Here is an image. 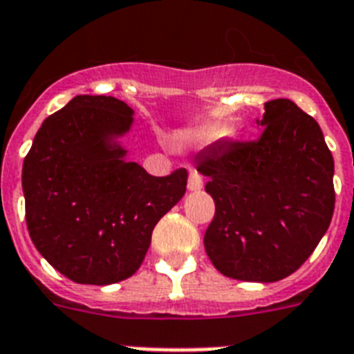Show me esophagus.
Returning <instances> with one entry per match:
<instances>
[{
  "label": "esophagus",
  "instance_id": "1",
  "mask_svg": "<svg viewBox=\"0 0 354 354\" xmlns=\"http://www.w3.org/2000/svg\"><path fill=\"white\" fill-rule=\"evenodd\" d=\"M189 191L191 192H196V191H201V187H203V180H201V176L198 174V172H191L189 174Z\"/></svg>",
  "mask_w": 354,
  "mask_h": 354
}]
</instances>
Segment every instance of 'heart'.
<instances>
[{"mask_svg":"<svg viewBox=\"0 0 354 354\" xmlns=\"http://www.w3.org/2000/svg\"><path fill=\"white\" fill-rule=\"evenodd\" d=\"M227 135L228 127H207V129H201V131H196L191 136H187L185 142L187 145H192V147H205V145L221 140L223 136Z\"/></svg>","mask_w":354,"mask_h":354,"instance_id":"obj_1","label":"heart"}]
</instances>
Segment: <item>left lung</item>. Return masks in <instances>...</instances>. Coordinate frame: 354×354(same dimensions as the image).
Here are the masks:
<instances>
[{"label":"left lung","instance_id":"left-lung-1","mask_svg":"<svg viewBox=\"0 0 354 354\" xmlns=\"http://www.w3.org/2000/svg\"><path fill=\"white\" fill-rule=\"evenodd\" d=\"M254 142H218L196 156L216 214L205 252L227 277L275 283L301 268L335 210V162L313 117L295 102L264 104Z\"/></svg>","mask_w":354,"mask_h":354}]
</instances>
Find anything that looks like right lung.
<instances>
[{"label": "right lung", "mask_w": 354, "mask_h": 354, "mask_svg": "<svg viewBox=\"0 0 354 354\" xmlns=\"http://www.w3.org/2000/svg\"><path fill=\"white\" fill-rule=\"evenodd\" d=\"M133 117L115 97L77 95L43 122L23 162L32 243L73 283L131 277L156 223L185 194V169L151 176L126 158Z\"/></svg>", "instance_id": "right-lung-1"}]
</instances>
